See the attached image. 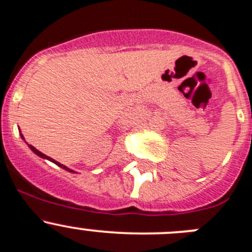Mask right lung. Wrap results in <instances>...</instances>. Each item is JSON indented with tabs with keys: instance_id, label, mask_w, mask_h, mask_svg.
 Returning <instances> with one entry per match:
<instances>
[{
	"instance_id": "right-lung-1",
	"label": "right lung",
	"mask_w": 252,
	"mask_h": 252,
	"mask_svg": "<svg viewBox=\"0 0 252 252\" xmlns=\"http://www.w3.org/2000/svg\"><path fill=\"white\" fill-rule=\"evenodd\" d=\"M21 137H22V138H23V136H22V135H21ZM23 140H25V138H23ZM30 148H31V150H32V151H33V152H34V153H35V155H37V156H39V157H42V158H45V159L50 160V162H53V163H56V164H57V166L62 167V168H63V169H65V171H68V172H74V171H71V169H69V168H68V167L63 166V164H61V163H59V162H57V160H54V159H53V158H50V157H48V156H45V155H44V153H42V152H40V151H38V150H37V148H35V147H33V146H31V145H30Z\"/></svg>"
}]
</instances>
